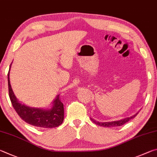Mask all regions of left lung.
Instances as JSON below:
<instances>
[{
  "label": "left lung",
  "instance_id": "8db88e82",
  "mask_svg": "<svg viewBox=\"0 0 157 157\" xmlns=\"http://www.w3.org/2000/svg\"><path fill=\"white\" fill-rule=\"evenodd\" d=\"M137 114H138V113H136V114H134V116L131 117H128V118H125V119H124L117 121H112V122H104V123L101 122L100 123V122L97 121H95L94 119H92V118H90V119H91L92 121H93V123H94L95 124L98 125L100 126H103V127L110 128V127H115V126H121V125H124L125 123L128 122L130 119H133V118L135 117Z\"/></svg>",
  "mask_w": 157,
  "mask_h": 157
}]
</instances>
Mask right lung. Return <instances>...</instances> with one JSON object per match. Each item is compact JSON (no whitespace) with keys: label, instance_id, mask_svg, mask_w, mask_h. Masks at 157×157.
I'll use <instances>...</instances> for the list:
<instances>
[{"label":"right lung","instance_id":"add662e5","mask_svg":"<svg viewBox=\"0 0 157 157\" xmlns=\"http://www.w3.org/2000/svg\"><path fill=\"white\" fill-rule=\"evenodd\" d=\"M11 66V65H10ZM9 96L13 108L25 122L39 128H52L59 127L64 119V108L60 101L59 94L53 102V107L50 109L29 108L19 103L16 99L11 87L10 82V70L7 74Z\"/></svg>","mask_w":157,"mask_h":157}]
</instances>
